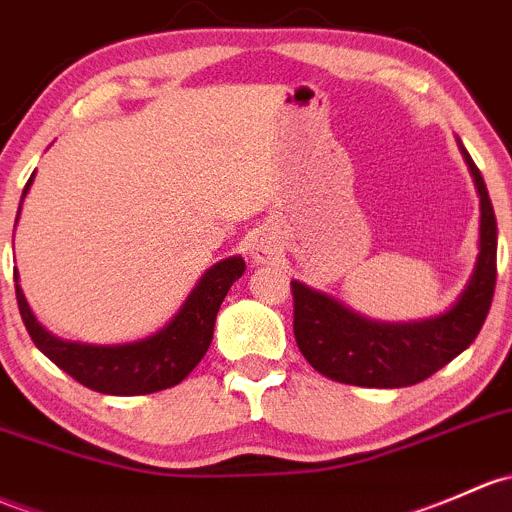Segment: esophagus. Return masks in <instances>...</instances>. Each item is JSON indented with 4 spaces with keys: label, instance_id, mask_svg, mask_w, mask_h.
I'll return each instance as SVG.
<instances>
[{
    "label": "esophagus",
    "instance_id": "1",
    "mask_svg": "<svg viewBox=\"0 0 512 512\" xmlns=\"http://www.w3.org/2000/svg\"><path fill=\"white\" fill-rule=\"evenodd\" d=\"M279 255V247L277 242H274L272 235L267 233H257L255 238L250 242V257L255 262H260V265H267V262L277 260Z\"/></svg>",
    "mask_w": 512,
    "mask_h": 512
}]
</instances>
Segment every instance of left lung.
Segmentation results:
<instances>
[{"mask_svg": "<svg viewBox=\"0 0 512 512\" xmlns=\"http://www.w3.org/2000/svg\"><path fill=\"white\" fill-rule=\"evenodd\" d=\"M461 154L481 196L478 260L464 292L444 314L407 324L365 319L341 301L294 279V336L301 355L326 378L358 387H407L464 353L481 331L496 292L498 228L486 184L471 154Z\"/></svg>", "mask_w": 512, "mask_h": 512, "instance_id": "left-lung-1", "label": "left lung"}]
</instances>
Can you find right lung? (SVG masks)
I'll use <instances>...</instances> for the list:
<instances>
[{
    "instance_id": "add662e5",
    "label": "right lung",
    "mask_w": 512,
    "mask_h": 512,
    "mask_svg": "<svg viewBox=\"0 0 512 512\" xmlns=\"http://www.w3.org/2000/svg\"><path fill=\"white\" fill-rule=\"evenodd\" d=\"M34 176L36 171L26 181L24 196L34 184ZM24 196H21V203H24ZM242 272H245L242 257L235 255L220 260L211 270L203 272V277L191 289L174 319L161 331L142 338V341L117 343V346L63 341V338L48 333L26 304L24 292L19 287V274L14 270L16 304H19L21 319H24L26 331L36 348L80 385L102 392V395H149V392L179 385L201 363L213 341V326L220 304L233 282L242 277Z\"/></svg>"
}]
</instances>
